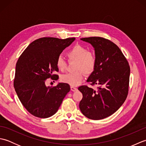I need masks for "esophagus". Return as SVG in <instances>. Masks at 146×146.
I'll return each instance as SVG.
<instances>
[{"label":"esophagus","instance_id":"34e87169","mask_svg":"<svg viewBox=\"0 0 146 146\" xmlns=\"http://www.w3.org/2000/svg\"><path fill=\"white\" fill-rule=\"evenodd\" d=\"M71 90L73 91V92H76L78 90V88H76V87H74V86H71Z\"/></svg>","mask_w":146,"mask_h":146}]
</instances>
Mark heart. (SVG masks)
Listing matches in <instances>:
<instances>
[{
	"label": "heart",
	"mask_w": 146,
	"mask_h": 146,
	"mask_svg": "<svg viewBox=\"0 0 146 146\" xmlns=\"http://www.w3.org/2000/svg\"><path fill=\"white\" fill-rule=\"evenodd\" d=\"M66 54L70 60L76 61L75 70L77 71L64 74L61 76V80L63 82L71 86H77L84 78L83 71L86 74L94 71L97 64V58L93 52L88 51L87 49L80 45L73 46L68 51ZM56 64L59 70L63 71L66 69V62L61 56L57 58Z\"/></svg>",
	"instance_id": "b5f03b06"
}]
</instances>
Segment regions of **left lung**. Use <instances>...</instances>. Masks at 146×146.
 <instances>
[{
  "label": "left lung",
  "instance_id": "1",
  "mask_svg": "<svg viewBox=\"0 0 146 146\" xmlns=\"http://www.w3.org/2000/svg\"><path fill=\"white\" fill-rule=\"evenodd\" d=\"M94 48L97 64L86 82L97 85V90L83 85L79 104L82 113L88 119L100 120L119 109L128 94L130 66L126 58L113 42L100 37L80 39Z\"/></svg>",
  "mask_w": 146,
  "mask_h": 146
}]
</instances>
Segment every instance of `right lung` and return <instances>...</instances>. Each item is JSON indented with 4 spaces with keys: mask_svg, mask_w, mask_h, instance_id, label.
<instances>
[{
    "mask_svg": "<svg viewBox=\"0 0 146 146\" xmlns=\"http://www.w3.org/2000/svg\"><path fill=\"white\" fill-rule=\"evenodd\" d=\"M75 38H42L35 40L22 53L15 67L14 86L23 106L34 116L48 118L56 113L70 90L67 83L47 86L46 80H57V58Z\"/></svg>",
    "mask_w": 146,
    "mask_h": 146,
    "instance_id": "1",
    "label": "right lung"
}]
</instances>
